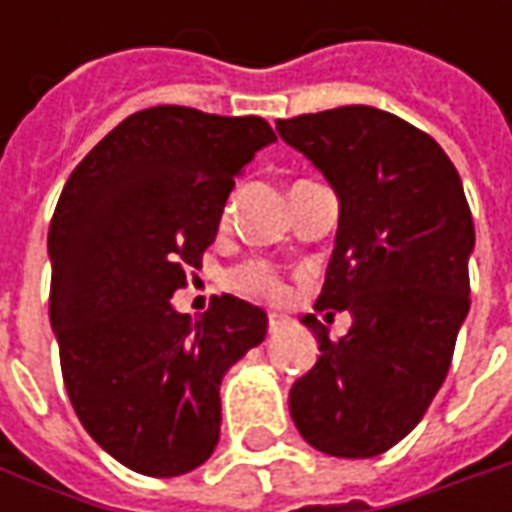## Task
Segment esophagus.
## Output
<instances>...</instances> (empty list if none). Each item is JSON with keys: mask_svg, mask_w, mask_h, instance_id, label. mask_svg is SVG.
Returning <instances> with one entry per match:
<instances>
[{"mask_svg": "<svg viewBox=\"0 0 512 512\" xmlns=\"http://www.w3.org/2000/svg\"><path fill=\"white\" fill-rule=\"evenodd\" d=\"M285 327H287L285 316H279V313H270V316H267V330H270V336L282 333Z\"/></svg>", "mask_w": 512, "mask_h": 512, "instance_id": "esophagus-1", "label": "esophagus"}]
</instances>
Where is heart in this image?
<instances>
[{
  "label": "heart",
  "instance_id": "1",
  "mask_svg": "<svg viewBox=\"0 0 512 512\" xmlns=\"http://www.w3.org/2000/svg\"><path fill=\"white\" fill-rule=\"evenodd\" d=\"M230 285L245 296H259V299H282L285 296V282L282 276L267 265V262H245L230 273Z\"/></svg>",
  "mask_w": 512,
  "mask_h": 512
}]
</instances>
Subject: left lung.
<instances>
[{
    "label": "left lung",
    "instance_id": "8db88e82",
    "mask_svg": "<svg viewBox=\"0 0 512 512\" xmlns=\"http://www.w3.org/2000/svg\"><path fill=\"white\" fill-rule=\"evenodd\" d=\"M339 196L336 247L316 310H350L342 339L307 313L319 362L290 390V416L316 450L370 459L422 422L470 310L476 245L462 179L433 136L367 105L276 122Z\"/></svg>",
    "mask_w": 512,
    "mask_h": 512
}]
</instances>
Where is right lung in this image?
Instances as JSON below:
<instances>
[{
	"mask_svg": "<svg viewBox=\"0 0 512 512\" xmlns=\"http://www.w3.org/2000/svg\"><path fill=\"white\" fill-rule=\"evenodd\" d=\"M276 142L262 116L182 105L119 122L70 173L48 233L50 325L93 442L145 476H182L219 442L225 370L265 339L262 307L170 296L213 245L233 179Z\"/></svg>",
	"mask_w": 512,
	"mask_h": 512,
	"instance_id": "add662e5",
	"label": "right lung"
}]
</instances>
